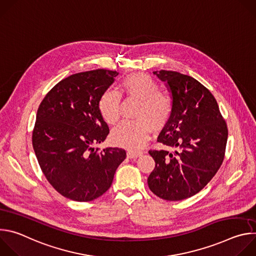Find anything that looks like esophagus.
<instances>
[{
  "mask_svg": "<svg viewBox=\"0 0 256 256\" xmlns=\"http://www.w3.org/2000/svg\"><path fill=\"white\" fill-rule=\"evenodd\" d=\"M140 155H142L140 153H138V152H132V151H128V152L126 153V156H128V158H130V159L138 158V157H140Z\"/></svg>",
  "mask_w": 256,
  "mask_h": 256,
  "instance_id": "1",
  "label": "esophagus"
}]
</instances>
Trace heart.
<instances>
[{
    "instance_id": "1",
    "label": "heart",
    "mask_w": 256,
    "mask_h": 256,
    "mask_svg": "<svg viewBox=\"0 0 256 256\" xmlns=\"http://www.w3.org/2000/svg\"><path fill=\"white\" fill-rule=\"evenodd\" d=\"M158 83L146 72H134L126 76L118 88L120 94L138 99L134 122H126L116 128L110 136L118 147L136 151L147 142L151 126L158 130L165 126L172 114V100L159 91ZM108 90L98 100V110L102 120L109 126L116 124L120 116V95Z\"/></svg>"
}]
</instances>
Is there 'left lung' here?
Masks as SVG:
<instances>
[{"label": "left lung", "mask_w": 256, "mask_h": 256, "mask_svg": "<svg viewBox=\"0 0 256 256\" xmlns=\"http://www.w3.org/2000/svg\"><path fill=\"white\" fill-rule=\"evenodd\" d=\"M153 72L172 99L171 116L157 140L173 152L149 151L156 165L148 186L163 200H186L200 192L222 165L227 124L214 97L198 80L174 70Z\"/></svg>", "instance_id": "left-lung-1"}]
</instances>
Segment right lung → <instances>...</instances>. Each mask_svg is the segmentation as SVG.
Segmentation results:
<instances>
[{
  "instance_id": "1",
  "label": "right lung",
  "mask_w": 256,
  "mask_h": 256,
  "mask_svg": "<svg viewBox=\"0 0 256 256\" xmlns=\"http://www.w3.org/2000/svg\"><path fill=\"white\" fill-rule=\"evenodd\" d=\"M118 75L116 70L103 68L70 75L58 82L38 107L32 134L36 158L52 188L72 200L101 196L126 157L120 148L99 151L93 147L109 134L98 100Z\"/></svg>"
}]
</instances>
